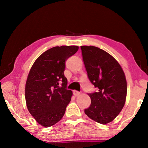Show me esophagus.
Returning <instances> with one entry per match:
<instances>
[{"mask_svg": "<svg viewBox=\"0 0 148 148\" xmlns=\"http://www.w3.org/2000/svg\"><path fill=\"white\" fill-rule=\"evenodd\" d=\"M73 94H74V95L75 97H77V96H79V95H80V92H78V91H73Z\"/></svg>", "mask_w": 148, "mask_h": 148, "instance_id": "34e87169", "label": "esophagus"}]
</instances>
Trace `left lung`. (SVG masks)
I'll use <instances>...</instances> for the list:
<instances>
[{
    "label": "left lung",
    "mask_w": 148,
    "mask_h": 148,
    "mask_svg": "<svg viewBox=\"0 0 148 148\" xmlns=\"http://www.w3.org/2000/svg\"><path fill=\"white\" fill-rule=\"evenodd\" d=\"M87 76L98 91L88 93L91 100L85 110L89 118L105 125L118 116L126 101L127 85L123 71L111 55L95 46H81Z\"/></svg>",
    "instance_id": "1"
}]
</instances>
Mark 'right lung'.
<instances>
[{
	"label": "right lung",
	"mask_w": 148,
	"mask_h": 148,
	"mask_svg": "<svg viewBox=\"0 0 148 148\" xmlns=\"http://www.w3.org/2000/svg\"><path fill=\"white\" fill-rule=\"evenodd\" d=\"M76 46L53 47L32 64L25 85V101L30 114L40 125L49 127L63 117L72 92L66 89L65 61L78 50Z\"/></svg>",
	"instance_id": "add662e5"
}]
</instances>
